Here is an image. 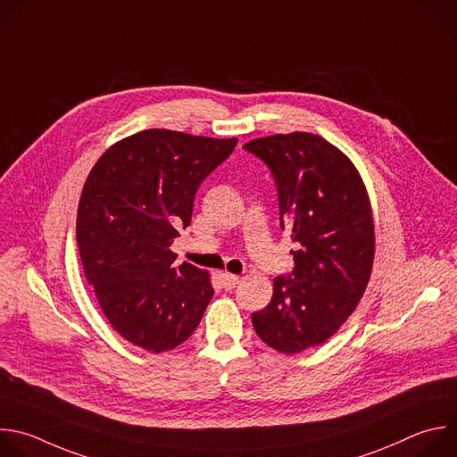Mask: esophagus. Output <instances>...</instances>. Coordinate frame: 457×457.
<instances>
[{
	"instance_id": "1",
	"label": "esophagus",
	"mask_w": 457,
	"mask_h": 457,
	"mask_svg": "<svg viewBox=\"0 0 457 457\" xmlns=\"http://www.w3.org/2000/svg\"><path fill=\"white\" fill-rule=\"evenodd\" d=\"M239 283V278L237 276H232V273H221V285L225 290H234Z\"/></svg>"
}]
</instances>
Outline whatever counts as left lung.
<instances>
[{"instance_id": "1", "label": "left lung", "mask_w": 457, "mask_h": 457, "mask_svg": "<svg viewBox=\"0 0 457 457\" xmlns=\"http://www.w3.org/2000/svg\"><path fill=\"white\" fill-rule=\"evenodd\" d=\"M271 172L281 228L297 243L294 270L273 279V297L252 313L257 337L281 353L326 342L353 313L371 278L375 227L354 165L312 133L243 145Z\"/></svg>"}]
</instances>
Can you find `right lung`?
<instances>
[{"mask_svg":"<svg viewBox=\"0 0 457 457\" xmlns=\"http://www.w3.org/2000/svg\"><path fill=\"white\" fill-rule=\"evenodd\" d=\"M236 144L147 129L110 147L86 179L77 212L86 279L117 333L142 349L186 342L214 295L205 270L172 264L170 245Z\"/></svg>","mask_w":457,"mask_h":457,"instance_id":"obj_1","label":"right lung"}]
</instances>
